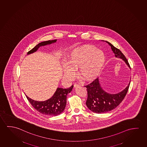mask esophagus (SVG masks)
<instances>
[{"instance_id":"obj_1","label":"esophagus","mask_w":147,"mask_h":147,"mask_svg":"<svg viewBox=\"0 0 147 147\" xmlns=\"http://www.w3.org/2000/svg\"><path fill=\"white\" fill-rule=\"evenodd\" d=\"M79 85L77 84H75L74 85V88H77L79 87Z\"/></svg>"}]
</instances>
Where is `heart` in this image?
I'll use <instances>...</instances> for the list:
<instances>
[{
	"instance_id": "b5f03b06",
	"label": "heart",
	"mask_w": 147,
	"mask_h": 147,
	"mask_svg": "<svg viewBox=\"0 0 147 147\" xmlns=\"http://www.w3.org/2000/svg\"><path fill=\"white\" fill-rule=\"evenodd\" d=\"M106 56L104 52L93 45H86L71 51L63 65V76L69 80L75 75L77 69L79 77L86 82L96 79L104 68Z\"/></svg>"
}]
</instances>
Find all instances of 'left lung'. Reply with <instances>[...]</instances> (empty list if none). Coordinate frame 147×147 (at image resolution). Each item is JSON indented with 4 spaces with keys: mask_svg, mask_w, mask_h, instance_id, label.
<instances>
[{
    "mask_svg": "<svg viewBox=\"0 0 147 147\" xmlns=\"http://www.w3.org/2000/svg\"><path fill=\"white\" fill-rule=\"evenodd\" d=\"M111 46V49L115 57L122 59L125 63L130 69L126 58L120 50L115 48L111 43L105 41ZM130 80L126 88L117 94H109L102 88L99 79H96L91 84L86 86L88 90V99L86 105L90 111L97 113H105L117 107L124 99L129 88Z\"/></svg>",
    "mask_w": 147,
    "mask_h": 147,
    "instance_id": "left-lung-1",
    "label": "left lung"
}]
</instances>
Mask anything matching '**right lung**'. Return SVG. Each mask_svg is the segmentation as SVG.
<instances>
[{"instance_id": "1", "label": "right lung", "mask_w": 147, "mask_h": 147, "mask_svg": "<svg viewBox=\"0 0 147 147\" xmlns=\"http://www.w3.org/2000/svg\"><path fill=\"white\" fill-rule=\"evenodd\" d=\"M57 41V40H53L38 43L34 48L27 52V55L36 52L40 47L50 45L55 43ZM73 88V86L68 88H57L52 97L44 101L32 99L27 95H26V97L34 109L40 113L45 115L57 116L62 113L65 110L67 103V95L72 91Z\"/></svg>"}]
</instances>
